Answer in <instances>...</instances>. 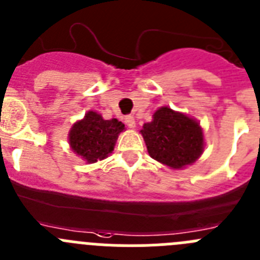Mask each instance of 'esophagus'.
<instances>
[{"label": "esophagus", "mask_w": 260, "mask_h": 260, "mask_svg": "<svg viewBox=\"0 0 260 260\" xmlns=\"http://www.w3.org/2000/svg\"><path fill=\"white\" fill-rule=\"evenodd\" d=\"M125 123L130 128H135V126H137V123H135V118L133 117V116H126V117H125Z\"/></svg>", "instance_id": "34e87169"}]
</instances>
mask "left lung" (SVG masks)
I'll use <instances>...</instances> for the list:
<instances>
[{
  "instance_id": "left-lung-1",
  "label": "left lung",
  "mask_w": 260,
  "mask_h": 260,
  "mask_svg": "<svg viewBox=\"0 0 260 260\" xmlns=\"http://www.w3.org/2000/svg\"><path fill=\"white\" fill-rule=\"evenodd\" d=\"M140 134L149 156L173 170L192 165L204 153V130L199 121L168 106L154 112Z\"/></svg>"
}]
</instances>
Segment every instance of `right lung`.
<instances>
[{"label": "right lung", "instance_id": "right-lung-1", "mask_svg": "<svg viewBox=\"0 0 260 260\" xmlns=\"http://www.w3.org/2000/svg\"><path fill=\"white\" fill-rule=\"evenodd\" d=\"M123 130L125 125L117 118L104 120L98 112L89 111L72 125L68 143L73 153L85 162L95 164L113 152L118 135Z\"/></svg>", "mask_w": 260, "mask_h": 260}]
</instances>
